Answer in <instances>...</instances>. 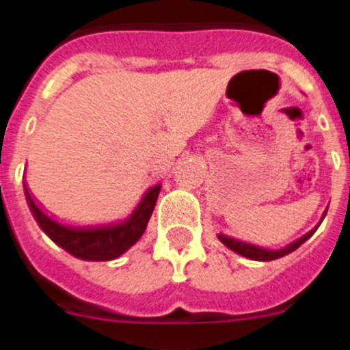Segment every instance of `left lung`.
Listing matches in <instances>:
<instances>
[{
    "label": "left lung",
    "instance_id": "left-lung-1",
    "mask_svg": "<svg viewBox=\"0 0 350 350\" xmlns=\"http://www.w3.org/2000/svg\"><path fill=\"white\" fill-rule=\"evenodd\" d=\"M325 215H326V211H325V214H323V219H325ZM321 221H319V224H321ZM318 226H316L314 230L309 231V233L304 234V237H300L299 240L292 241V243L286 245V247H283V249H280V250L262 249V247H257V245H250V243H245V241H238V240H234V238L226 237V234H217V238H219V240L226 245L228 249L234 250V252L240 254V256H243V257H249V259H254V260H274V259H280V257L286 256V254L293 252L295 249H299L304 241L309 240V238L314 234V231L318 230Z\"/></svg>",
    "mask_w": 350,
    "mask_h": 350
}]
</instances>
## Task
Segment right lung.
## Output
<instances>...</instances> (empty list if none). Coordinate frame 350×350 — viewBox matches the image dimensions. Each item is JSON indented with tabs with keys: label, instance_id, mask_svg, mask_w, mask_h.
Wrapping results in <instances>:
<instances>
[{
	"label": "right lung",
	"instance_id": "add662e5",
	"mask_svg": "<svg viewBox=\"0 0 350 350\" xmlns=\"http://www.w3.org/2000/svg\"><path fill=\"white\" fill-rule=\"evenodd\" d=\"M24 191L29 208H31L34 219L38 221L39 228L55 243L60 245L62 249L84 260H112L126 252L129 247H133L145 233L150 215L155 207L157 197H159L160 185L152 186L146 191L138 207L127 219L117 224H110V226L96 228H74L57 223L38 207L25 186Z\"/></svg>",
	"mask_w": 350,
	"mask_h": 350
}]
</instances>
